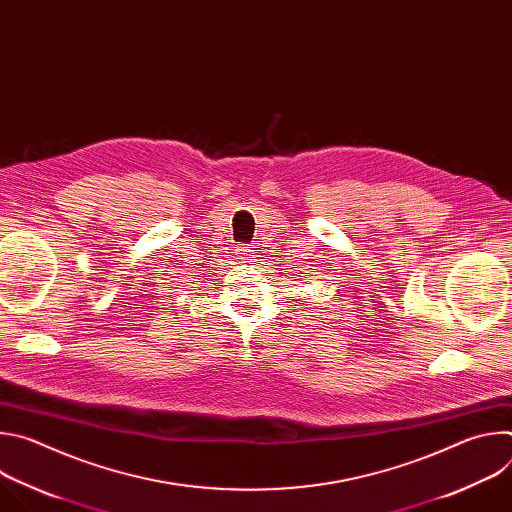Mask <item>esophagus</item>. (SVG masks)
I'll use <instances>...</instances> for the list:
<instances>
[{"label":"esophagus","instance_id":"34e87169","mask_svg":"<svg viewBox=\"0 0 512 512\" xmlns=\"http://www.w3.org/2000/svg\"><path fill=\"white\" fill-rule=\"evenodd\" d=\"M253 249H255V247H251V245H247V247H239V249H237V251H239V255H241V257H249V255H251V253H253Z\"/></svg>","mask_w":512,"mask_h":512}]
</instances>
